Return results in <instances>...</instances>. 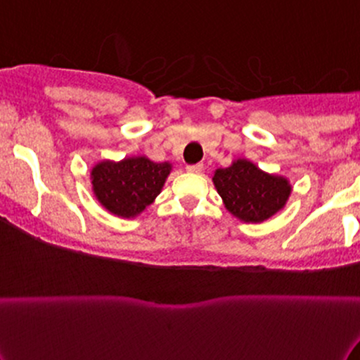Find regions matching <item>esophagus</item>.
Instances as JSON below:
<instances>
[{"label": "esophagus", "instance_id": "esophagus-1", "mask_svg": "<svg viewBox=\"0 0 360 360\" xmlns=\"http://www.w3.org/2000/svg\"><path fill=\"white\" fill-rule=\"evenodd\" d=\"M202 169H204V166L201 165V162H199V165H191L186 167V171L193 172V174H199V172H202Z\"/></svg>", "mask_w": 360, "mask_h": 360}]
</instances>
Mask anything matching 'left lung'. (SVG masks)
Masks as SVG:
<instances>
[{"mask_svg":"<svg viewBox=\"0 0 360 360\" xmlns=\"http://www.w3.org/2000/svg\"><path fill=\"white\" fill-rule=\"evenodd\" d=\"M227 211L244 222H262L284 207L290 184L281 176L267 174L245 159L217 169L212 177Z\"/></svg>","mask_w":360,"mask_h":360,"instance_id":"left-lung-1","label":"left lung"}]
</instances>
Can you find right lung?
I'll use <instances>...</instances> for the list:
<instances>
[{
	"instance_id": "1",
	"label": "right lung",
	"mask_w": 360,
	"mask_h": 360,
	"mask_svg": "<svg viewBox=\"0 0 360 360\" xmlns=\"http://www.w3.org/2000/svg\"><path fill=\"white\" fill-rule=\"evenodd\" d=\"M169 172V162L127 158L121 162H99L91 171V183L98 201L109 212L134 217L156 199Z\"/></svg>"
}]
</instances>
